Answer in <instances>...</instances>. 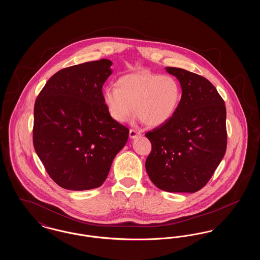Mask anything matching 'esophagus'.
<instances>
[{
	"label": "esophagus",
	"mask_w": 260,
	"mask_h": 260,
	"mask_svg": "<svg viewBox=\"0 0 260 260\" xmlns=\"http://www.w3.org/2000/svg\"><path fill=\"white\" fill-rule=\"evenodd\" d=\"M141 135L139 132H137L136 129H134V128H131L129 129V137L131 138H136V136H139Z\"/></svg>",
	"instance_id": "34e87169"
}]
</instances>
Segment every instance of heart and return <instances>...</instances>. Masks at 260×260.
I'll return each instance as SVG.
<instances>
[{"label": "heart", "instance_id": "1", "mask_svg": "<svg viewBox=\"0 0 260 260\" xmlns=\"http://www.w3.org/2000/svg\"><path fill=\"white\" fill-rule=\"evenodd\" d=\"M182 99L178 81L170 75L137 72L125 75L117 87H108L104 102L112 118L124 123L135 115L149 126H159L173 118Z\"/></svg>", "mask_w": 260, "mask_h": 260}]
</instances>
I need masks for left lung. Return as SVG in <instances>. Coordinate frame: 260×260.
<instances>
[{
  "instance_id": "8db88e82",
  "label": "left lung",
  "mask_w": 260,
  "mask_h": 260,
  "mask_svg": "<svg viewBox=\"0 0 260 260\" xmlns=\"http://www.w3.org/2000/svg\"><path fill=\"white\" fill-rule=\"evenodd\" d=\"M182 88L180 105L167 123L149 131L145 161L151 181L167 192L195 193L209 182L227 147L226 107L208 79L166 67Z\"/></svg>"
}]
</instances>
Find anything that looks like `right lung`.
I'll return each mask as SVG.
<instances>
[{
  "label": "right lung",
  "mask_w": 260,
  "mask_h": 260,
  "mask_svg": "<svg viewBox=\"0 0 260 260\" xmlns=\"http://www.w3.org/2000/svg\"><path fill=\"white\" fill-rule=\"evenodd\" d=\"M108 59L56 72L40 91L34 107L33 144L50 178L64 189L102 185L128 128L115 121L102 87L111 75Z\"/></svg>",
  "instance_id": "1"
}]
</instances>
